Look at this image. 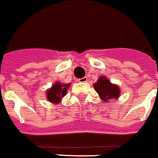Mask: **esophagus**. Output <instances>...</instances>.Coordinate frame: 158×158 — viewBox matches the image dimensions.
I'll use <instances>...</instances> for the list:
<instances>
[{
  "mask_svg": "<svg viewBox=\"0 0 158 158\" xmlns=\"http://www.w3.org/2000/svg\"><path fill=\"white\" fill-rule=\"evenodd\" d=\"M79 81L81 82V83H85V82L88 81V78L87 77H84V78H82V79H79Z\"/></svg>",
  "mask_w": 158,
  "mask_h": 158,
  "instance_id": "34e87169",
  "label": "esophagus"
}]
</instances>
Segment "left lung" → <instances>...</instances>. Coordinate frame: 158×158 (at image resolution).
Returning a JSON list of instances; mask_svg holds the SVG:
<instances>
[{"label":"left lung","mask_w":158,"mask_h":158,"mask_svg":"<svg viewBox=\"0 0 158 158\" xmlns=\"http://www.w3.org/2000/svg\"><path fill=\"white\" fill-rule=\"evenodd\" d=\"M94 88L96 92L101 97V99L104 102H108L109 99L118 98L120 94L119 88L110 83L105 77H101L97 83L94 84Z\"/></svg>","instance_id":"left-lung-1"}]
</instances>
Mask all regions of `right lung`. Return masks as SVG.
I'll list each match as a JSON object with an SVG mask.
<instances>
[{
  "label": "right lung",
  "instance_id": "obj_1",
  "mask_svg": "<svg viewBox=\"0 0 158 158\" xmlns=\"http://www.w3.org/2000/svg\"><path fill=\"white\" fill-rule=\"evenodd\" d=\"M69 87V84H62L57 82L53 85L50 89L47 91L46 98L50 102L58 103L61 98L65 96Z\"/></svg>",
  "mask_w": 158,
  "mask_h": 158
}]
</instances>
